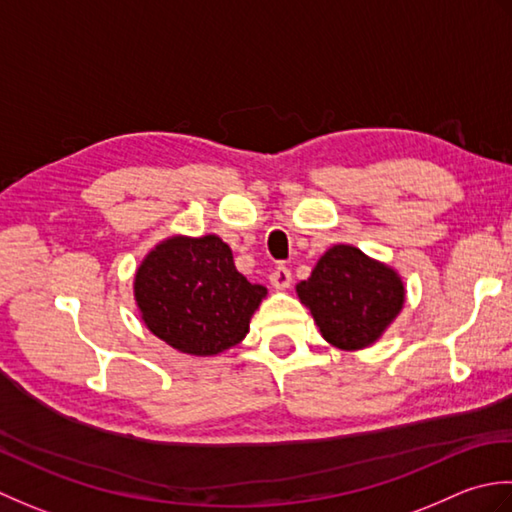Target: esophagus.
I'll return each instance as SVG.
<instances>
[{
  "instance_id": "esophagus-1",
  "label": "esophagus",
  "mask_w": 512,
  "mask_h": 512,
  "mask_svg": "<svg viewBox=\"0 0 512 512\" xmlns=\"http://www.w3.org/2000/svg\"><path fill=\"white\" fill-rule=\"evenodd\" d=\"M269 283L276 289H287L291 285V269L285 265H278L274 271L269 274Z\"/></svg>"
}]
</instances>
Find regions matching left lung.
Here are the masks:
<instances>
[{
    "instance_id": "1",
    "label": "left lung",
    "mask_w": 512,
    "mask_h": 512,
    "mask_svg": "<svg viewBox=\"0 0 512 512\" xmlns=\"http://www.w3.org/2000/svg\"><path fill=\"white\" fill-rule=\"evenodd\" d=\"M296 291L322 338L338 349L369 347L404 302L400 276L349 245L331 247Z\"/></svg>"
}]
</instances>
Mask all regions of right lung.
Returning <instances> with one entry per match:
<instances>
[{"mask_svg":"<svg viewBox=\"0 0 512 512\" xmlns=\"http://www.w3.org/2000/svg\"><path fill=\"white\" fill-rule=\"evenodd\" d=\"M265 294L236 269L232 249L214 234L168 238L145 256L134 278L145 325L192 356H214L241 342Z\"/></svg>","mask_w":512,"mask_h":512,"instance_id":"1","label":"right lung"}]
</instances>
